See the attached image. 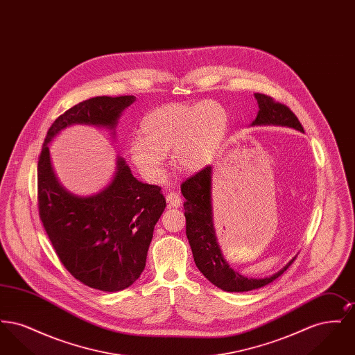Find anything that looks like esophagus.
Returning a JSON list of instances; mask_svg holds the SVG:
<instances>
[{"label": "esophagus", "mask_w": 355, "mask_h": 355, "mask_svg": "<svg viewBox=\"0 0 355 355\" xmlns=\"http://www.w3.org/2000/svg\"><path fill=\"white\" fill-rule=\"evenodd\" d=\"M166 202H168L169 207H180L181 203H182V200H181L178 193H170L166 196Z\"/></svg>", "instance_id": "obj_1"}]
</instances>
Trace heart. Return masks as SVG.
<instances>
[{
  "instance_id": "heart-1",
  "label": "heart",
  "mask_w": 355,
  "mask_h": 355,
  "mask_svg": "<svg viewBox=\"0 0 355 355\" xmlns=\"http://www.w3.org/2000/svg\"><path fill=\"white\" fill-rule=\"evenodd\" d=\"M144 137L130 142L129 153L141 174L157 182L164 177L166 153L184 173L200 171L213 162L227 130V113L216 101L170 103L142 121Z\"/></svg>"
}]
</instances>
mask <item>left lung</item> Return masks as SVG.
Returning a JSON list of instances; mask_svg holds the SVG:
<instances>
[{
  "label": "left lung",
  "instance_id": "left-lung-1",
  "mask_svg": "<svg viewBox=\"0 0 355 355\" xmlns=\"http://www.w3.org/2000/svg\"><path fill=\"white\" fill-rule=\"evenodd\" d=\"M258 102V113L250 126H286L304 133L301 122L295 114L269 96L254 93ZM185 197L186 236L189 239L194 262L203 275L223 291L241 293L266 286L282 275L293 263L295 257L290 259L281 270L265 278H250L234 270L225 259L216 234L211 206V166L197 173L186 180L181 186Z\"/></svg>",
  "mask_w": 355,
  "mask_h": 355
}]
</instances>
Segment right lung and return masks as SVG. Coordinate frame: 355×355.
<instances>
[{
	"label": "right lung",
	"instance_id": "obj_1",
	"mask_svg": "<svg viewBox=\"0 0 355 355\" xmlns=\"http://www.w3.org/2000/svg\"><path fill=\"white\" fill-rule=\"evenodd\" d=\"M135 96L94 97L70 107L53 122L38 159V210L51 245L67 270L101 291L132 286L146 266L154 226L166 201L161 187L138 181L117 155L110 182L92 196H77L58 181L49 145L73 125L116 128Z\"/></svg>",
	"mask_w": 355,
	"mask_h": 355
}]
</instances>
